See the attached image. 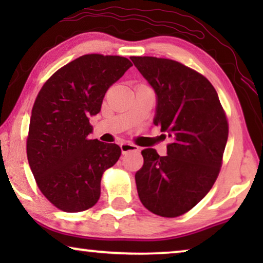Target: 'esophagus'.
<instances>
[{"mask_svg":"<svg viewBox=\"0 0 263 263\" xmlns=\"http://www.w3.org/2000/svg\"><path fill=\"white\" fill-rule=\"evenodd\" d=\"M121 151L122 153H128V152H132V151H139V147L133 145V143H128V142H123L121 143Z\"/></svg>","mask_w":263,"mask_h":263,"instance_id":"34e87169","label":"esophagus"}]
</instances>
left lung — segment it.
Segmentation results:
<instances>
[{
	"label": "left lung",
	"instance_id": "obj_1",
	"mask_svg": "<svg viewBox=\"0 0 263 263\" xmlns=\"http://www.w3.org/2000/svg\"><path fill=\"white\" fill-rule=\"evenodd\" d=\"M130 60L156 93L153 123L172 139L167 156L154 148L141 152L143 166L135 174L140 201L154 214L178 217L213 186L228 142V120L203 75L167 59Z\"/></svg>",
	"mask_w": 263,
	"mask_h": 263
}]
</instances>
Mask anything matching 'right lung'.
<instances>
[{"label":"right lung","instance_id":"1","mask_svg":"<svg viewBox=\"0 0 263 263\" xmlns=\"http://www.w3.org/2000/svg\"><path fill=\"white\" fill-rule=\"evenodd\" d=\"M132 66L125 57L84 55L57 70L39 91L27 159L38 188L60 210L77 213L99 200L102 176L116 164L121 148L89 140V117L99 112L107 89Z\"/></svg>","mask_w":263,"mask_h":263}]
</instances>
